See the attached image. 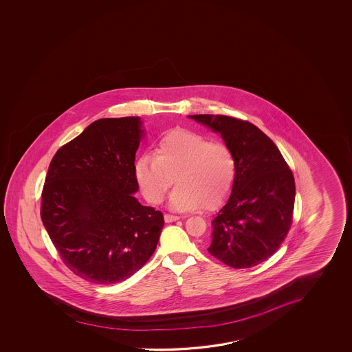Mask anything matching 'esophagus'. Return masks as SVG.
I'll list each match as a JSON object with an SVG mask.
<instances>
[{
    "mask_svg": "<svg viewBox=\"0 0 352 352\" xmlns=\"http://www.w3.org/2000/svg\"><path fill=\"white\" fill-rule=\"evenodd\" d=\"M179 219H180V217L175 216V214H170V213H166V214H164V221L168 222V223L175 222V221H178Z\"/></svg>",
    "mask_w": 352,
    "mask_h": 352,
    "instance_id": "34e87169",
    "label": "esophagus"
}]
</instances>
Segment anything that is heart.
Here are the masks:
<instances>
[{
	"label": "heart",
	"mask_w": 352,
	"mask_h": 352,
	"mask_svg": "<svg viewBox=\"0 0 352 352\" xmlns=\"http://www.w3.org/2000/svg\"><path fill=\"white\" fill-rule=\"evenodd\" d=\"M236 166L227 144L212 142L201 133L173 129L157 141L153 157H140L135 175L144 197L160 204L172 186L170 208L214 210L231 195Z\"/></svg>",
	"instance_id": "1"
}]
</instances>
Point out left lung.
I'll use <instances>...</instances> for the list:
<instances>
[{
	"instance_id": "8db88e82",
	"label": "left lung",
	"mask_w": 352,
	"mask_h": 352,
	"mask_svg": "<svg viewBox=\"0 0 352 352\" xmlns=\"http://www.w3.org/2000/svg\"><path fill=\"white\" fill-rule=\"evenodd\" d=\"M189 118L221 133L236 160L234 185L212 221L208 253L233 269L258 265L276 253L292 225V170L276 144L252 122L211 114Z\"/></svg>"
}]
</instances>
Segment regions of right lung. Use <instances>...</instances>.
Listing matches in <instances>:
<instances>
[{
    "instance_id": "1",
    "label": "right lung",
    "mask_w": 352,
    "mask_h": 352,
    "mask_svg": "<svg viewBox=\"0 0 352 352\" xmlns=\"http://www.w3.org/2000/svg\"><path fill=\"white\" fill-rule=\"evenodd\" d=\"M138 116L94 121L52 157L41 191L43 225L65 265L97 285L121 283L148 261L164 226L142 206L135 155Z\"/></svg>"
}]
</instances>
